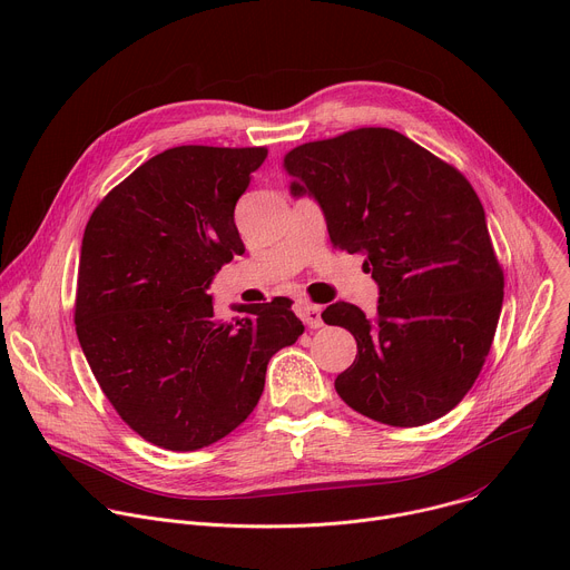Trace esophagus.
Returning a JSON list of instances; mask_svg holds the SVG:
<instances>
[{"label":"esophagus","mask_w":570,"mask_h":570,"mask_svg":"<svg viewBox=\"0 0 570 570\" xmlns=\"http://www.w3.org/2000/svg\"><path fill=\"white\" fill-rule=\"evenodd\" d=\"M298 317L308 324L311 328H320L324 322H322V308L320 305H313V303H305V301H301L298 303Z\"/></svg>","instance_id":"34e87169"}]
</instances>
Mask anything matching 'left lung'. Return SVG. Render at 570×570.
Instances as JSON below:
<instances>
[{
  "mask_svg": "<svg viewBox=\"0 0 570 570\" xmlns=\"http://www.w3.org/2000/svg\"><path fill=\"white\" fill-rule=\"evenodd\" d=\"M289 194L311 196L333 246L365 257L374 315L337 301L328 326L356 337L337 395L390 426L450 413L481 372L498 328L504 276L487 214L450 164L387 127H363L285 155Z\"/></svg>",
  "mask_w": 570,
  "mask_h": 570,
  "instance_id": "obj_1",
  "label": "left lung"
}]
</instances>
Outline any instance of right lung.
Segmentation results:
<instances>
[{"label": "right lung", "mask_w": 570, "mask_h": 570, "mask_svg": "<svg viewBox=\"0 0 570 570\" xmlns=\"http://www.w3.org/2000/svg\"><path fill=\"white\" fill-rule=\"evenodd\" d=\"M265 148H168L96 207L81 239L75 324L118 415L148 443L194 452L257 406L272 356L303 333L285 296L222 322L207 292L244 255L235 205Z\"/></svg>", "instance_id": "add662e5"}]
</instances>
